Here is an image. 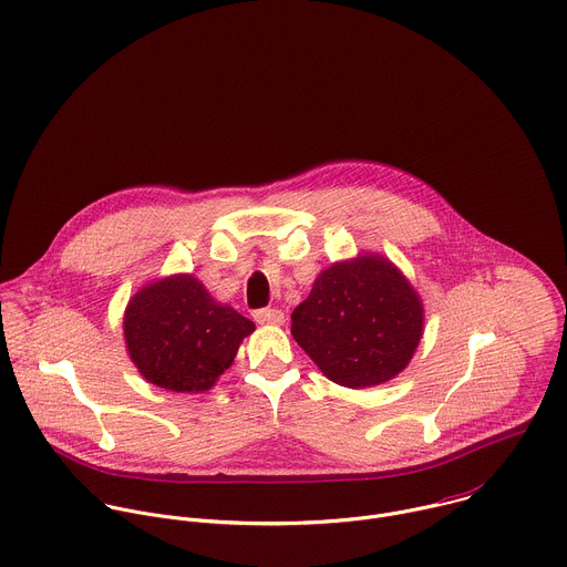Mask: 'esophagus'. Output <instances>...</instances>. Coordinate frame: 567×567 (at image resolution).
I'll return each mask as SVG.
<instances>
[{"label": "esophagus", "instance_id": "34e87169", "mask_svg": "<svg viewBox=\"0 0 567 567\" xmlns=\"http://www.w3.org/2000/svg\"><path fill=\"white\" fill-rule=\"evenodd\" d=\"M254 320L258 324H274V327H280L285 322V313L280 309H260L254 313Z\"/></svg>", "mask_w": 567, "mask_h": 567}]
</instances>
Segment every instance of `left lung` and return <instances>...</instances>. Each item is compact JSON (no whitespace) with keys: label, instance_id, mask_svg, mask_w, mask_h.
I'll use <instances>...</instances> for the list:
<instances>
[{"label":"left lung","instance_id":"1","mask_svg":"<svg viewBox=\"0 0 567 567\" xmlns=\"http://www.w3.org/2000/svg\"><path fill=\"white\" fill-rule=\"evenodd\" d=\"M291 336L336 384L378 386L400 375L424 336V305L382 254H358L320 271L291 313Z\"/></svg>","mask_w":567,"mask_h":567}]
</instances>
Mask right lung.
Wrapping results in <instances>:
<instances>
[{
    "label": "right lung",
    "mask_w": 567,
    "mask_h": 567,
    "mask_svg": "<svg viewBox=\"0 0 567 567\" xmlns=\"http://www.w3.org/2000/svg\"><path fill=\"white\" fill-rule=\"evenodd\" d=\"M256 324L220 305L192 274L141 287L123 313L125 349L138 373L174 393H203L231 367Z\"/></svg>",
    "instance_id": "obj_1"
}]
</instances>
